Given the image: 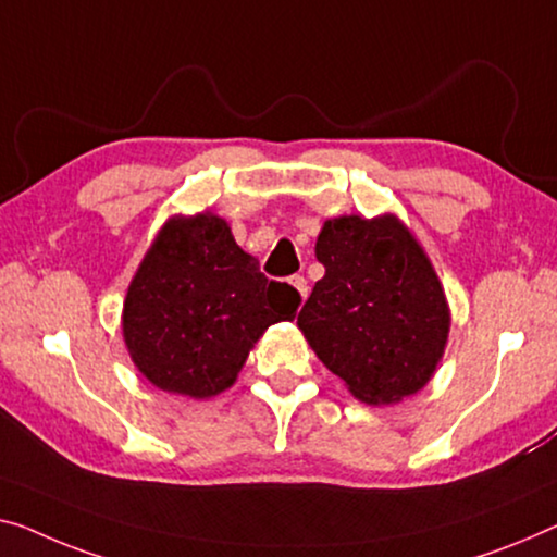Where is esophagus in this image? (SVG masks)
Listing matches in <instances>:
<instances>
[{
    "instance_id": "obj_1",
    "label": "esophagus",
    "mask_w": 557,
    "mask_h": 557,
    "mask_svg": "<svg viewBox=\"0 0 557 557\" xmlns=\"http://www.w3.org/2000/svg\"><path fill=\"white\" fill-rule=\"evenodd\" d=\"M289 285L297 289V295H300V300H307V280L302 275H293L289 277Z\"/></svg>"
}]
</instances>
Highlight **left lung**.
<instances>
[{
	"mask_svg": "<svg viewBox=\"0 0 557 557\" xmlns=\"http://www.w3.org/2000/svg\"><path fill=\"white\" fill-rule=\"evenodd\" d=\"M325 275L297 314L307 343L362 403H397L443 358L450 314L433 264L395 218L327 220Z\"/></svg>",
	"mask_w": 557,
	"mask_h": 557,
	"instance_id": "8db88e82",
	"label": "left lung"
}]
</instances>
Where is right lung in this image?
Here are the masks:
<instances>
[{"mask_svg":"<svg viewBox=\"0 0 557 557\" xmlns=\"http://www.w3.org/2000/svg\"><path fill=\"white\" fill-rule=\"evenodd\" d=\"M300 295L268 280L225 220H170L124 300V343L139 372L168 393L212 397L235 383L270 325L293 320Z\"/></svg>","mask_w":557,"mask_h":557,"instance_id":"right-lung-1","label":"right lung"}]
</instances>
